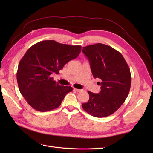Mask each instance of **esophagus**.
<instances>
[{"instance_id":"34e87169","label":"esophagus","mask_w":153,"mask_h":153,"mask_svg":"<svg viewBox=\"0 0 153 153\" xmlns=\"http://www.w3.org/2000/svg\"><path fill=\"white\" fill-rule=\"evenodd\" d=\"M74 90L76 92H80L82 90L81 89H76V88H74Z\"/></svg>"}]
</instances>
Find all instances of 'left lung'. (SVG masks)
<instances>
[{"instance_id": "1", "label": "left lung", "mask_w": 153, "mask_h": 153, "mask_svg": "<svg viewBox=\"0 0 153 153\" xmlns=\"http://www.w3.org/2000/svg\"><path fill=\"white\" fill-rule=\"evenodd\" d=\"M89 59L94 78L101 80V91H88L89 100L82 106L86 112L96 117L114 114L126 100L130 89L131 76L129 68L122 54L110 46L101 43L83 47Z\"/></svg>"}]
</instances>
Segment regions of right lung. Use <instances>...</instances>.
<instances>
[{"label": "right lung", "mask_w": 153, "mask_h": 153, "mask_svg": "<svg viewBox=\"0 0 153 153\" xmlns=\"http://www.w3.org/2000/svg\"><path fill=\"white\" fill-rule=\"evenodd\" d=\"M81 46L42 41L30 47L18 64L16 78L20 93L28 104L39 112L58 108L70 86L60 85L51 77L81 52Z\"/></svg>", "instance_id": "add662e5"}]
</instances>
